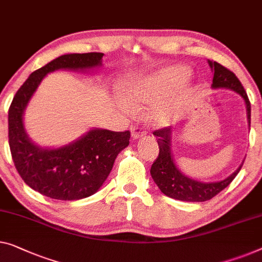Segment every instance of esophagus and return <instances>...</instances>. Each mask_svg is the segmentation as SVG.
Listing matches in <instances>:
<instances>
[{"instance_id":"esophagus-1","label":"esophagus","mask_w":262,"mask_h":262,"mask_svg":"<svg viewBox=\"0 0 262 262\" xmlns=\"http://www.w3.org/2000/svg\"><path fill=\"white\" fill-rule=\"evenodd\" d=\"M132 138L133 139H138V138H141V136H143L144 134H146V130L143 129V128L141 127H132Z\"/></svg>"}]
</instances>
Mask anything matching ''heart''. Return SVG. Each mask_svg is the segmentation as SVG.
Wrapping results in <instances>:
<instances>
[{
	"instance_id": "obj_1",
	"label": "heart",
	"mask_w": 262,
	"mask_h": 262,
	"mask_svg": "<svg viewBox=\"0 0 262 262\" xmlns=\"http://www.w3.org/2000/svg\"><path fill=\"white\" fill-rule=\"evenodd\" d=\"M188 77V70L174 67L163 70L156 75L129 82L122 91V100L127 109L139 108L161 100L178 88ZM180 113L178 99H167L160 102L151 113V120L156 124H167L177 119Z\"/></svg>"
}]
</instances>
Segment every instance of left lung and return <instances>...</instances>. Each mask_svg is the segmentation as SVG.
Here are the masks:
<instances>
[{
	"label": "left lung",
	"instance_id": "8db88e82",
	"mask_svg": "<svg viewBox=\"0 0 262 262\" xmlns=\"http://www.w3.org/2000/svg\"><path fill=\"white\" fill-rule=\"evenodd\" d=\"M208 64L212 68V72H214L212 87L233 89L234 92L240 94L241 97L245 100L247 120L249 126H251V102H249L247 94H246L239 79L233 72L215 61L212 62L208 60ZM153 134L158 138L159 155L153 165H151L150 175L160 190L171 199L190 202L210 200L234 180V178L236 177L241 167H243V165H241L232 175H229L227 179L222 181L200 182L193 180V179L186 177L185 174L181 173V170L175 165L170 149V128H162V129L155 130Z\"/></svg>",
	"mask_w": 262,
	"mask_h": 262
}]
</instances>
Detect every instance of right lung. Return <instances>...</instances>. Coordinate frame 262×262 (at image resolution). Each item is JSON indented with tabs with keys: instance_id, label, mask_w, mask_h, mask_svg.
<instances>
[{
	"instance_id": "right-lung-1",
	"label": "right lung",
	"mask_w": 262,
	"mask_h": 262,
	"mask_svg": "<svg viewBox=\"0 0 262 262\" xmlns=\"http://www.w3.org/2000/svg\"><path fill=\"white\" fill-rule=\"evenodd\" d=\"M102 53L66 54L31 73L15 94L8 112V138L14 165L30 188L56 200H80L96 193L106 181L116 156L129 144L130 132L89 130L60 148H41L30 141L23 127V113L38 84L57 69L100 67Z\"/></svg>"
}]
</instances>
